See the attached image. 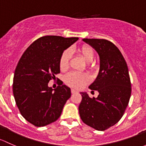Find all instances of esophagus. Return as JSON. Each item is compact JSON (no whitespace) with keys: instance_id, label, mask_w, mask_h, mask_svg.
I'll list each match as a JSON object with an SVG mask.
<instances>
[{"instance_id":"1","label":"esophagus","mask_w":146,"mask_h":146,"mask_svg":"<svg viewBox=\"0 0 146 146\" xmlns=\"http://www.w3.org/2000/svg\"><path fill=\"white\" fill-rule=\"evenodd\" d=\"M71 92H72V94H76V93H77V91H76V90H74V89H72L71 90Z\"/></svg>"}]
</instances>
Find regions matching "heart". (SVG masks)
Instances as JSON below:
<instances>
[{"instance_id":"heart-1","label":"heart","mask_w":146,"mask_h":146,"mask_svg":"<svg viewBox=\"0 0 146 146\" xmlns=\"http://www.w3.org/2000/svg\"><path fill=\"white\" fill-rule=\"evenodd\" d=\"M78 53L88 64L92 62L94 59L95 52L94 49L89 46H82L78 49ZM71 57V51L70 49L65 50L61 55L60 58V67L62 70H65L68 67L69 62ZM90 81V77L87 74L79 72H70L65 75L64 82L75 88H81L85 84L88 83Z\"/></svg>"}]
</instances>
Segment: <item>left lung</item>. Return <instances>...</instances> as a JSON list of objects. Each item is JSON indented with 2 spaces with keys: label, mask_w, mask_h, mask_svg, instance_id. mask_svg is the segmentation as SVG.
Here are the masks:
<instances>
[{
  "label": "left lung",
  "mask_w": 146,
  "mask_h": 146,
  "mask_svg": "<svg viewBox=\"0 0 146 146\" xmlns=\"http://www.w3.org/2000/svg\"><path fill=\"white\" fill-rule=\"evenodd\" d=\"M94 48L100 58V69L96 80L89 86L97 91V98H90L81 92L82 100L79 106L84 123L98 131L112 127L122 117L131 93L127 62L118 48L106 39L84 38Z\"/></svg>",
  "instance_id": "8db88e82"
}]
</instances>
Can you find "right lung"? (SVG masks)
<instances>
[{"label":"right lung","instance_id":"add662e5","mask_svg":"<svg viewBox=\"0 0 146 146\" xmlns=\"http://www.w3.org/2000/svg\"><path fill=\"white\" fill-rule=\"evenodd\" d=\"M78 39L58 36L40 37L29 46L18 62L13 79V95L21 115L33 125L44 127L61 115L71 96L70 88L60 83L52 89L48 84L60 72L62 52Z\"/></svg>","mask_w":146,"mask_h":146}]
</instances>
